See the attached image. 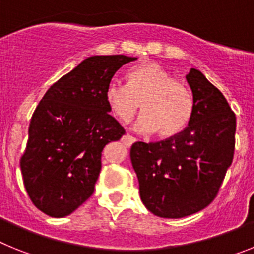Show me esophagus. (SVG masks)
Returning <instances> with one entry per match:
<instances>
[{"instance_id":"34e87169","label":"esophagus","mask_w":254,"mask_h":254,"mask_svg":"<svg viewBox=\"0 0 254 254\" xmlns=\"http://www.w3.org/2000/svg\"><path fill=\"white\" fill-rule=\"evenodd\" d=\"M122 141H123V143H125L126 146H131L132 143L136 142V138H134L133 136H131L129 133H127V134H125V136H123Z\"/></svg>"}]
</instances>
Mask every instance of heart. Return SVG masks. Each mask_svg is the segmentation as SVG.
<instances>
[{
	"label": "heart",
	"mask_w": 254,
	"mask_h": 254,
	"mask_svg": "<svg viewBox=\"0 0 254 254\" xmlns=\"http://www.w3.org/2000/svg\"><path fill=\"white\" fill-rule=\"evenodd\" d=\"M105 100L112 114L121 122H128L137 113L141 132H155L160 138L181 133L193 114V96L186 84L174 80L155 62L133 67L127 75V85L113 81L107 86Z\"/></svg>",
	"instance_id": "1"
}]
</instances>
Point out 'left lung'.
<instances>
[{
  "label": "left lung",
  "mask_w": 254,
  "mask_h": 254,
  "mask_svg": "<svg viewBox=\"0 0 254 254\" xmlns=\"http://www.w3.org/2000/svg\"><path fill=\"white\" fill-rule=\"evenodd\" d=\"M186 78L193 96L187 127L174 137L131 147L143 205L167 219L210 205L234 156L237 118L225 96L198 69L190 68Z\"/></svg>",
  "instance_id": "left-lung-1"
}]
</instances>
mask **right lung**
I'll use <instances>...</instances> for the list:
<instances>
[{
  "mask_svg": "<svg viewBox=\"0 0 254 254\" xmlns=\"http://www.w3.org/2000/svg\"><path fill=\"white\" fill-rule=\"evenodd\" d=\"M134 60L86 58L52 85L35 108L20 168L31 202L48 216H67L94 193L103 149L126 133L109 114L105 90L114 73Z\"/></svg>",
  "mask_w": 254,
  "mask_h": 254,
  "instance_id": "1",
  "label": "right lung"
}]
</instances>
